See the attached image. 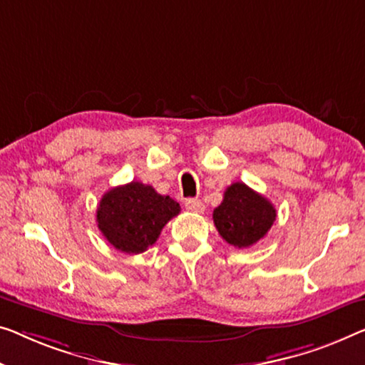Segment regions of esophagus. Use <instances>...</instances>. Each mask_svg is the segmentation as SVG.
<instances>
[{"label":"esophagus","instance_id":"1","mask_svg":"<svg viewBox=\"0 0 365 365\" xmlns=\"http://www.w3.org/2000/svg\"><path fill=\"white\" fill-rule=\"evenodd\" d=\"M185 208H187L188 211H192V213H203L205 205L201 200L188 198V200H185Z\"/></svg>","mask_w":365,"mask_h":365}]
</instances>
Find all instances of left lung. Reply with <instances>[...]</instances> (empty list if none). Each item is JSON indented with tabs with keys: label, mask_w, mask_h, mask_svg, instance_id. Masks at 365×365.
I'll return each mask as SVG.
<instances>
[{
	"label": "left lung",
	"mask_w": 365,
	"mask_h": 365,
	"mask_svg": "<svg viewBox=\"0 0 365 365\" xmlns=\"http://www.w3.org/2000/svg\"><path fill=\"white\" fill-rule=\"evenodd\" d=\"M275 216L274 205L241 182L226 188L221 205L213 211L217 232L239 249L252 246L267 235Z\"/></svg>",
	"instance_id": "obj_1"
}]
</instances>
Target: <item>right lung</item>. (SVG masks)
I'll return each instance as SVG.
<instances>
[{
    "mask_svg": "<svg viewBox=\"0 0 365 365\" xmlns=\"http://www.w3.org/2000/svg\"><path fill=\"white\" fill-rule=\"evenodd\" d=\"M180 205L155 192L150 185L130 182L103 195L96 222L108 242L126 254L148 251Z\"/></svg>",
    "mask_w": 365,
    "mask_h": 365,
    "instance_id": "add662e5",
    "label": "right lung"
}]
</instances>
